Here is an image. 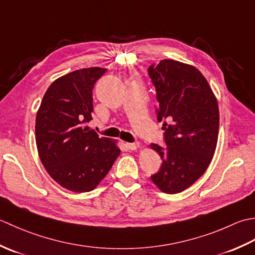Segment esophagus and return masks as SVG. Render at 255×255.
Returning a JSON list of instances; mask_svg holds the SVG:
<instances>
[{
  "label": "esophagus",
  "mask_w": 255,
  "mask_h": 255,
  "mask_svg": "<svg viewBox=\"0 0 255 255\" xmlns=\"http://www.w3.org/2000/svg\"><path fill=\"white\" fill-rule=\"evenodd\" d=\"M126 146L129 150H135V149H137L139 147V144L138 143H127Z\"/></svg>",
  "instance_id": "esophagus-1"
}]
</instances>
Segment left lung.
<instances>
[{
  "mask_svg": "<svg viewBox=\"0 0 255 255\" xmlns=\"http://www.w3.org/2000/svg\"><path fill=\"white\" fill-rule=\"evenodd\" d=\"M156 88L157 120H167L166 146L150 144L163 160L152 180L166 194L181 193L205 174L219 133V108L211 87L196 67L164 59L148 68Z\"/></svg>",
  "mask_w": 255,
  "mask_h": 255,
  "instance_id": "left-lung-1",
  "label": "left lung"
}]
</instances>
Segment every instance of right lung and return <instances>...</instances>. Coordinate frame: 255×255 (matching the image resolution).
<instances>
[{
  "mask_svg": "<svg viewBox=\"0 0 255 255\" xmlns=\"http://www.w3.org/2000/svg\"><path fill=\"white\" fill-rule=\"evenodd\" d=\"M106 68L75 70L56 79L36 114L39 158L57 184L75 193L91 191L106 177L120 148L118 141L89 131L92 89Z\"/></svg>",
  "mask_w": 255,
  "mask_h": 255,
  "instance_id": "add662e5",
  "label": "right lung"
}]
</instances>
